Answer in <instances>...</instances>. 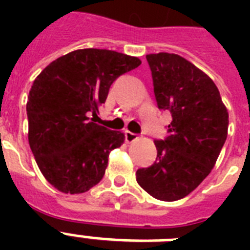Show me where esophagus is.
<instances>
[{"label": "esophagus", "mask_w": 250, "mask_h": 250, "mask_svg": "<svg viewBox=\"0 0 250 250\" xmlns=\"http://www.w3.org/2000/svg\"><path fill=\"white\" fill-rule=\"evenodd\" d=\"M125 136L127 143H132V141H135L137 137H139V135H137V133L131 132V131H125Z\"/></svg>", "instance_id": "esophagus-1"}]
</instances>
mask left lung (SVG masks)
Here are the masks:
<instances>
[{"label": "left lung", "instance_id": "8db88e82", "mask_svg": "<svg viewBox=\"0 0 250 250\" xmlns=\"http://www.w3.org/2000/svg\"><path fill=\"white\" fill-rule=\"evenodd\" d=\"M158 109L172 121L165 140H156L157 158L139 168L136 180L161 201H176L196 189L218 160L229 129V113L214 82L178 54L146 56Z\"/></svg>", "mask_w": 250, "mask_h": 250}]
</instances>
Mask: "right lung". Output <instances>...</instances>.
<instances>
[{
  "label": "right lung",
  "mask_w": 250,
  "mask_h": 250,
  "mask_svg": "<svg viewBox=\"0 0 250 250\" xmlns=\"http://www.w3.org/2000/svg\"><path fill=\"white\" fill-rule=\"evenodd\" d=\"M136 57L79 49L41 71L27 101L28 141L45 179L63 193H84L100 183L110 152L125 133L96 123L110 85L139 67Z\"/></svg>",
  "instance_id": "add662e5"
}]
</instances>
